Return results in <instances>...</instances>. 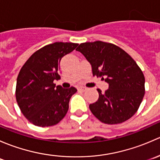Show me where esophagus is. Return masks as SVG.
<instances>
[{"instance_id":"1","label":"esophagus","mask_w":160,"mask_h":160,"mask_svg":"<svg viewBox=\"0 0 160 160\" xmlns=\"http://www.w3.org/2000/svg\"><path fill=\"white\" fill-rule=\"evenodd\" d=\"M88 90V88H85V87H79L78 90H80V91H85V90Z\"/></svg>"}]
</instances>
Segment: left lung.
I'll use <instances>...</instances> for the list:
<instances>
[{
    "instance_id": "obj_1",
    "label": "left lung",
    "mask_w": 160,
    "mask_h": 160,
    "mask_svg": "<svg viewBox=\"0 0 160 160\" xmlns=\"http://www.w3.org/2000/svg\"><path fill=\"white\" fill-rule=\"evenodd\" d=\"M91 65L93 76L101 77L108 89L89 108L101 122L109 125L125 122L135 114L145 94V77L135 61L111 43L96 41L77 48Z\"/></svg>"
}]
</instances>
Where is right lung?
I'll return each mask as SVG.
<instances>
[{"label": "right lung", "instance_id": "obj_1", "mask_svg": "<svg viewBox=\"0 0 160 160\" xmlns=\"http://www.w3.org/2000/svg\"><path fill=\"white\" fill-rule=\"evenodd\" d=\"M77 43L55 42L38 49L21 69L17 78L16 100L22 114L33 125L48 127L59 123L69 109L77 88L56 86L61 59Z\"/></svg>", "mask_w": 160, "mask_h": 160}]
</instances>
